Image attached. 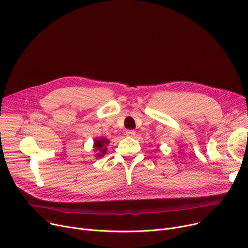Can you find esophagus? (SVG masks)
<instances>
[{
    "mask_svg": "<svg viewBox=\"0 0 248 248\" xmlns=\"http://www.w3.org/2000/svg\"><path fill=\"white\" fill-rule=\"evenodd\" d=\"M126 135L128 137H135L136 132H135V131H133V130H127L126 131Z\"/></svg>",
    "mask_w": 248,
    "mask_h": 248,
    "instance_id": "esophagus-1",
    "label": "esophagus"
}]
</instances>
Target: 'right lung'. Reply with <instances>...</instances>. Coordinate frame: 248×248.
<instances>
[{"label":"right lung","mask_w":248,"mask_h":248,"mask_svg":"<svg viewBox=\"0 0 248 248\" xmlns=\"http://www.w3.org/2000/svg\"><path fill=\"white\" fill-rule=\"evenodd\" d=\"M109 144V141L105 138H101V139H95L94 141V147L95 150L98 152L96 154L97 157H102L103 156L106 151H107V145Z\"/></svg>","instance_id":"1"}]
</instances>
